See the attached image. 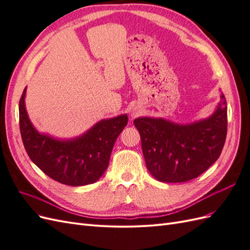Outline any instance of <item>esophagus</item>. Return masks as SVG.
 Instances as JSON below:
<instances>
[{
    "label": "esophagus",
    "mask_w": 250,
    "mask_h": 250,
    "mask_svg": "<svg viewBox=\"0 0 250 250\" xmlns=\"http://www.w3.org/2000/svg\"><path fill=\"white\" fill-rule=\"evenodd\" d=\"M134 116H135V112H133V113H132V117H134Z\"/></svg>",
    "instance_id": "esophagus-1"
}]
</instances>
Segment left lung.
Wrapping results in <instances>:
<instances>
[{
	"instance_id": "left-lung-1",
	"label": "left lung",
	"mask_w": 250,
	"mask_h": 250,
	"mask_svg": "<svg viewBox=\"0 0 250 250\" xmlns=\"http://www.w3.org/2000/svg\"><path fill=\"white\" fill-rule=\"evenodd\" d=\"M133 124L151 175L162 183H185L199 176L220 156L228 132V105L220 90V101L206 119L179 124L140 117Z\"/></svg>"
}]
</instances>
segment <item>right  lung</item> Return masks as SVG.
Here are the masks:
<instances>
[{"instance_id": "1", "label": "right lung", "mask_w": 250, "mask_h": 250, "mask_svg": "<svg viewBox=\"0 0 250 250\" xmlns=\"http://www.w3.org/2000/svg\"><path fill=\"white\" fill-rule=\"evenodd\" d=\"M26 92L20 100V129L31 161L58 183L81 187L94 184L106 171L116 140L127 125L126 113L103 119L80 135L59 139L40 132L29 119Z\"/></svg>"}]
</instances>
